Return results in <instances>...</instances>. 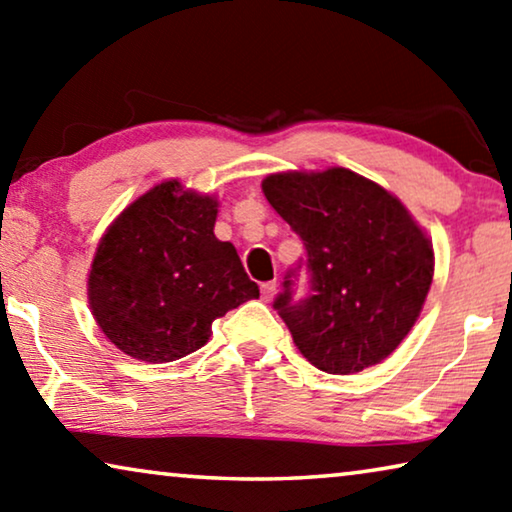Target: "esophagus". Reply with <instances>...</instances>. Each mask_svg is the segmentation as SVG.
Returning a JSON list of instances; mask_svg holds the SVG:
<instances>
[{"label": "esophagus", "mask_w": 512, "mask_h": 512, "mask_svg": "<svg viewBox=\"0 0 512 512\" xmlns=\"http://www.w3.org/2000/svg\"><path fill=\"white\" fill-rule=\"evenodd\" d=\"M275 293H277V284L275 282L261 284V298L265 300V303H270V300L275 298Z\"/></svg>", "instance_id": "obj_1"}]
</instances>
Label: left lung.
<instances>
[{"label":"left lung","instance_id":"1","mask_svg":"<svg viewBox=\"0 0 512 512\" xmlns=\"http://www.w3.org/2000/svg\"><path fill=\"white\" fill-rule=\"evenodd\" d=\"M272 209L305 244L311 293L292 300L291 270L275 310L312 366L361 373L401 345L433 279V247L403 202L345 167L263 179Z\"/></svg>","mask_w":512,"mask_h":512}]
</instances>
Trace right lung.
<instances>
[{"mask_svg": "<svg viewBox=\"0 0 512 512\" xmlns=\"http://www.w3.org/2000/svg\"><path fill=\"white\" fill-rule=\"evenodd\" d=\"M219 202L177 179L125 207L97 244L88 303L109 342L146 363L207 345L212 321L258 298L230 242L216 240Z\"/></svg>", "mask_w": 512, "mask_h": 512, "instance_id": "right-lung-1", "label": "right lung"}]
</instances>
